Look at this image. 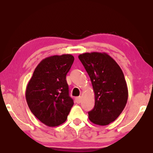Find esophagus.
I'll return each instance as SVG.
<instances>
[{"label":"esophagus","instance_id":"34e87169","mask_svg":"<svg viewBox=\"0 0 153 153\" xmlns=\"http://www.w3.org/2000/svg\"><path fill=\"white\" fill-rule=\"evenodd\" d=\"M76 102L77 104L81 103V102H82V97L81 96H79V97H77V98H76Z\"/></svg>","mask_w":153,"mask_h":153}]
</instances>
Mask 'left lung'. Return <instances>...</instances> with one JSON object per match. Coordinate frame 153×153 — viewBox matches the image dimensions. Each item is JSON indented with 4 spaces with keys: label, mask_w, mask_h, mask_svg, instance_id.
Returning <instances> with one entry per match:
<instances>
[{
    "label": "left lung",
    "mask_w": 153,
    "mask_h": 153,
    "mask_svg": "<svg viewBox=\"0 0 153 153\" xmlns=\"http://www.w3.org/2000/svg\"><path fill=\"white\" fill-rule=\"evenodd\" d=\"M90 77L95 105L88 112L94 124L105 126L117 118L126 106L128 88L123 71L105 53H85L78 56Z\"/></svg>",
    "instance_id": "1"
}]
</instances>
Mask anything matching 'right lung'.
<instances>
[{
    "label": "right lung",
    "mask_w": 153,
    "mask_h": 153,
    "mask_svg": "<svg viewBox=\"0 0 153 153\" xmlns=\"http://www.w3.org/2000/svg\"><path fill=\"white\" fill-rule=\"evenodd\" d=\"M74 61L70 54L45 58L35 68L27 86L25 96L29 109L48 126L65 123L74 105L66 81Z\"/></svg>",
    "instance_id": "add662e5"
}]
</instances>
